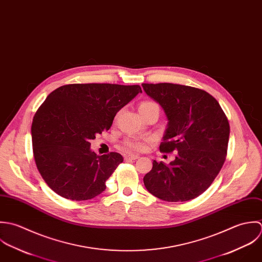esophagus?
Instances as JSON below:
<instances>
[{
  "mask_svg": "<svg viewBox=\"0 0 262 262\" xmlns=\"http://www.w3.org/2000/svg\"><path fill=\"white\" fill-rule=\"evenodd\" d=\"M139 156L138 155H134V154H128V155H125L124 156V159L126 160V161H132V160H137V159H139Z\"/></svg>",
  "mask_w": 262,
  "mask_h": 262,
  "instance_id": "esophagus-1",
  "label": "esophagus"
}]
</instances>
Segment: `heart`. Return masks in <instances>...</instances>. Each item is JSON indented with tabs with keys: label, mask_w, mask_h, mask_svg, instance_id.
<instances>
[{
	"label": "heart",
	"mask_w": 262,
	"mask_h": 262,
	"mask_svg": "<svg viewBox=\"0 0 262 262\" xmlns=\"http://www.w3.org/2000/svg\"><path fill=\"white\" fill-rule=\"evenodd\" d=\"M156 107L158 108V105L151 101H145L142 104L140 105V109H147V108H153ZM123 146L130 151H137L141 152L144 151L147 148V140H142L138 138H130L124 141Z\"/></svg>",
	"instance_id": "heart-1"
}]
</instances>
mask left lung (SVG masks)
I'll use <instances>...</instances> for the list:
<instances>
[{
  "label": "left lung",
  "instance_id": "8db88e82",
  "mask_svg": "<svg viewBox=\"0 0 262 262\" xmlns=\"http://www.w3.org/2000/svg\"><path fill=\"white\" fill-rule=\"evenodd\" d=\"M142 86L168 120L160 151H177L168 165L154 161L144 184L166 202L193 200L209 188L226 160L228 119L219 102L204 90L171 83Z\"/></svg>",
  "mask_w": 262,
  "mask_h": 262
}]
</instances>
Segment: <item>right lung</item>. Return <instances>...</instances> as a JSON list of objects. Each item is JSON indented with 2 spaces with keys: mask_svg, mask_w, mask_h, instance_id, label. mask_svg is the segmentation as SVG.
<instances>
[{
  "mask_svg": "<svg viewBox=\"0 0 262 262\" xmlns=\"http://www.w3.org/2000/svg\"><path fill=\"white\" fill-rule=\"evenodd\" d=\"M139 93V85L71 84L47 97L33 117L31 136L37 169L55 193L87 201L104 191L123 158L95 154L90 141L108 130L116 113Z\"/></svg>",
  "mask_w": 262,
  "mask_h": 262,
  "instance_id": "obj_1",
  "label": "right lung"
}]
</instances>
